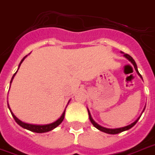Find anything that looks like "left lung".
<instances>
[{"mask_svg":"<svg viewBox=\"0 0 155 155\" xmlns=\"http://www.w3.org/2000/svg\"><path fill=\"white\" fill-rule=\"evenodd\" d=\"M122 53V52H121ZM124 54V53H123ZM124 56H125L127 59H128L130 63H131L133 65H134V68H135V71H136V73H138V75L141 78H142V76L140 75V73H139V71H138V68H137V65H136V64H135V60L133 59V58L131 57V56H130L129 54H124ZM143 79V78H142ZM143 110V111H144ZM87 111H88V115H89V119H90V120H91V122L92 125H94L95 127L97 129H98L99 130H101V131L102 132H105V133H107V134H110V135H116V134H119V133H120V132H122V131H125V130H130V128H132L134 125L137 123V121L139 120V119L140 118V116L135 121H134L133 123H131L130 125H126V126H124V127H120V128H116V129H109V128H106V127H103V126H101L100 125H98L97 123V122H95L94 121V120L92 119V117H91V113H90V111H89V110L87 109Z\"/></svg>","mask_w":155,"mask_h":155,"instance_id":"8db88e82","label":"left lung"}]
</instances>
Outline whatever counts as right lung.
<instances>
[{"mask_svg":"<svg viewBox=\"0 0 155 155\" xmlns=\"http://www.w3.org/2000/svg\"><path fill=\"white\" fill-rule=\"evenodd\" d=\"M26 57H27V55L25 56V57H24L23 59L20 61V64H19V67H18V70H19V68H20V64H22V62L25 60V58ZM18 70L15 72V73L13 75V77H12V78H11V83L12 82V81H13V78H14V77L15 76V74H16V73L18 72ZM8 107H9L10 110H11V108H10V107H9V104H8ZM11 115H12V116H13V118L15 119V122L17 123L19 125H20L21 127H23L24 129H26V130H28L35 132V133H45V132L50 131V130H54V128H56L58 125H60L61 123H62V121H63L64 119L65 110H64V111L63 112V114H62V116H61L60 117L56 120V121H54V122L53 123H50V124H47V125H33V124H28V123L23 122V121H21L20 120L18 119L17 117L15 116L11 110Z\"/></svg>","mask_w":155,"mask_h":155,"instance_id":"1","label":"right lung"}]
</instances>
